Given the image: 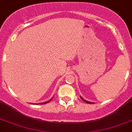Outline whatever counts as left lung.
Segmentation results:
<instances>
[{
	"label": "left lung",
	"instance_id": "left-lung-1",
	"mask_svg": "<svg viewBox=\"0 0 132 132\" xmlns=\"http://www.w3.org/2000/svg\"><path fill=\"white\" fill-rule=\"evenodd\" d=\"M80 97H81V99H82V100H83V101H84L85 102H86V103H87V104H89H89H93V103H92V102H88V101H87V100H84L83 98V97H81V96H80Z\"/></svg>",
	"mask_w": 132,
	"mask_h": 132
}]
</instances>
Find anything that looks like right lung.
<instances>
[{
	"label": "right lung",
	"instance_id": "1",
	"mask_svg": "<svg viewBox=\"0 0 132 132\" xmlns=\"http://www.w3.org/2000/svg\"><path fill=\"white\" fill-rule=\"evenodd\" d=\"M51 101V100H49V101H48V102H43V103H41V104H46V103H48V102H50Z\"/></svg>",
	"mask_w": 132,
	"mask_h": 132
}]
</instances>
